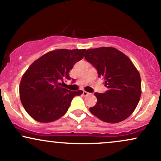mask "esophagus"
Returning a JSON list of instances; mask_svg holds the SVG:
<instances>
[{
  "mask_svg": "<svg viewBox=\"0 0 161 161\" xmlns=\"http://www.w3.org/2000/svg\"><path fill=\"white\" fill-rule=\"evenodd\" d=\"M82 95H84V96H87V95H89V93H88V92H86V91H83V92H82Z\"/></svg>",
  "mask_w": 161,
  "mask_h": 161,
  "instance_id": "obj_1",
  "label": "esophagus"
}]
</instances>
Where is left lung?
Returning <instances> with one entry per match:
<instances>
[{"label":"left lung","mask_w":161,"mask_h":161,"mask_svg":"<svg viewBox=\"0 0 161 161\" xmlns=\"http://www.w3.org/2000/svg\"><path fill=\"white\" fill-rule=\"evenodd\" d=\"M85 59L97 69L108 91L97 93L90 112L101 120L116 123L133 113L141 97V78L128 57L114 47L88 49Z\"/></svg>","instance_id":"left-lung-1"}]
</instances>
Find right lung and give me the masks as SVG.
I'll return each mask as SVG.
<instances>
[{
  "label": "right lung",
  "mask_w": 161,
  "mask_h": 161,
  "mask_svg": "<svg viewBox=\"0 0 161 161\" xmlns=\"http://www.w3.org/2000/svg\"><path fill=\"white\" fill-rule=\"evenodd\" d=\"M85 49H59L50 51L33 62L24 73L19 85L23 106L34 119L50 123L60 119L69 109L75 96L82 91L63 88L76 62L84 57ZM74 81V79H73Z\"/></svg>",
  "instance_id": "1"
}]
</instances>
